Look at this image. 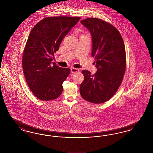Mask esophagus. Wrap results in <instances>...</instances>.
I'll list each match as a JSON object with an SVG mask.
<instances>
[{"mask_svg": "<svg viewBox=\"0 0 153 153\" xmlns=\"http://www.w3.org/2000/svg\"><path fill=\"white\" fill-rule=\"evenodd\" d=\"M71 73H75L79 72V69H77V68H72L71 69Z\"/></svg>", "mask_w": 153, "mask_h": 153, "instance_id": "esophagus-1", "label": "esophagus"}]
</instances>
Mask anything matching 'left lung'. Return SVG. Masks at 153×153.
Here are the masks:
<instances>
[{"label":"left lung","instance_id":"1","mask_svg":"<svg viewBox=\"0 0 153 153\" xmlns=\"http://www.w3.org/2000/svg\"><path fill=\"white\" fill-rule=\"evenodd\" d=\"M81 23L91 32L92 56L97 70L94 75L82 71L84 80L80 84V95L87 102L100 104L115 94L123 79L126 68L123 39L115 27L100 19L88 18Z\"/></svg>","mask_w":153,"mask_h":153}]
</instances>
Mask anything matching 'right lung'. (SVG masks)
<instances>
[{
  "instance_id": "obj_1",
  "label": "right lung",
  "mask_w": 153,
  "mask_h": 153,
  "mask_svg": "<svg viewBox=\"0 0 153 153\" xmlns=\"http://www.w3.org/2000/svg\"><path fill=\"white\" fill-rule=\"evenodd\" d=\"M81 19L79 16H51L38 22L31 31L22 56L24 76L30 89L38 99H56L71 72L51 61L66 35Z\"/></svg>"
}]
</instances>
